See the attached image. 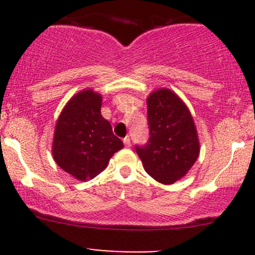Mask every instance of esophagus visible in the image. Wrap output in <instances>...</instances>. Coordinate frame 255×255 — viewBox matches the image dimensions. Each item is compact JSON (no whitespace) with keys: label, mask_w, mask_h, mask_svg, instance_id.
<instances>
[{"label":"esophagus","mask_w":255,"mask_h":255,"mask_svg":"<svg viewBox=\"0 0 255 255\" xmlns=\"http://www.w3.org/2000/svg\"><path fill=\"white\" fill-rule=\"evenodd\" d=\"M123 143H125V145L127 146V148H129V146H130V138L129 137H126L125 139H123Z\"/></svg>","instance_id":"esophagus-1"}]
</instances>
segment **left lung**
<instances>
[{
    "label": "left lung",
    "instance_id": "8db88e82",
    "mask_svg": "<svg viewBox=\"0 0 255 255\" xmlns=\"http://www.w3.org/2000/svg\"><path fill=\"white\" fill-rule=\"evenodd\" d=\"M149 139L135 145L146 173L161 184H174L199 158L200 144L186 105L166 89L149 95Z\"/></svg>",
    "mask_w": 255,
    "mask_h": 255
}]
</instances>
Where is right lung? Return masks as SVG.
<instances>
[{"label": "right lung", "mask_w": 255, "mask_h": 255, "mask_svg": "<svg viewBox=\"0 0 255 255\" xmlns=\"http://www.w3.org/2000/svg\"><path fill=\"white\" fill-rule=\"evenodd\" d=\"M101 95L79 92L66 104L54 132L53 156L64 171L81 181L94 179L123 142L101 116Z\"/></svg>", "instance_id": "add662e5"}]
</instances>
